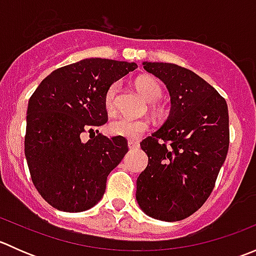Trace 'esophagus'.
<instances>
[{"label": "esophagus", "mask_w": 256, "mask_h": 256, "mask_svg": "<svg viewBox=\"0 0 256 256\" xmlns=\"http://www.w3.org/2000/svg\"><path fill=\"white\" fill-rule=\"evenodd\" d=\"M128 148H130V150L138 148V146H140L138 141H135V140H128Z\"/></svg>", "instance_id": "obj_1"}]
</instances>
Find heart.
<instances>
[{
  "mask_svg": "<svg viewBox=\"0 0 256 256\" xmlns=\"http://www.w3.org/2000/svg\"><path fill=\"white\" fill-rule=\"evenodd\" d=\"M138 89L150 102H154L161 99L162 88L156 80L151 78H140L136 82ZM120 89L118 82H114L108 88L104 96V105L108 112L112 114L118 105V92ZM150 128V122L144 118H130L126 116L114 118L110 121L108 130L114 136H122L128 138H138Z\"/></svg>",
  "mask_w": 256,
  "mask_h": 256,
  "instance_id": "heart-1",
  "label": "heart"
}]
</instances>
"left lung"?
Listing matches in <instances>:
<instances>
[{
    "label": "left lung",
    "instance_id": "1",
    "mask_svg": "<svg viewBox=\"0 0 256 256\" xmlns=\"http://www.w3.org/2000/svg\"><path fill=\"white\" fill-rule=\"evenodd\" d=\"M164 82L171 112L161 128L141 142L148 164L136 180V200L147 216L177 222L204 204L229 148L226 102L190 69L144 62Z\"/></svg>",
    "mask_w": 256,
    "mask_h": 256
}]
</instances>
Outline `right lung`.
<instances>
[{
  "label": "right lung",
  "instance_id": "right-lung-1",
  "mask_svg": "<svg viewBox=\"0 0 256 256\" xmlns=\"http://www.w3.org/2000/svg\"><path fill=\"white\" fill-rule=\"evenodd\" d=\"M136 68L84 59L52 72L30 98L24 154L33 184L52 207L76 213L104 196L108 176L128 151V140L94 134L82 142L80 136L106 122L108 88Z\"/></svg>",
  "mask_w": 256,
  "mask_h": 256
}]
</instances>
